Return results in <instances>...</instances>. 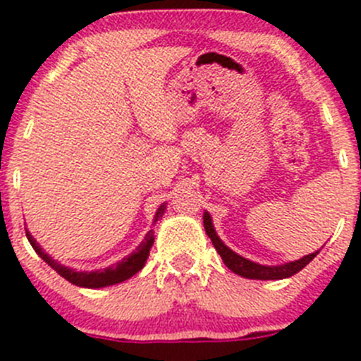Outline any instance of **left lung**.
<instances>
[{"mask_svg": "<svg viewBox=\"0 0 361 361\" xmlns=\"http://www.w3.org/2000/svg\"><path fill=\"white\" fill-rule=\"evenodd\" d=\"M204 228L205 234L209 235V239L214 245L216 252L219 253L221 260L225 262V266L228 267L232 273L239 274L243 278H250V280H283V278H289L293 274H296L298 271L303 269L310 260H314V257L319 252L310 253V255H305L298 260H290L286 264H278V266H266V264L253 262V260L246 259V257L239 255L234 250H230L225 243L219 239L218 232H216L214 225H212V218L207 211L204 212Z\"/></svg>", "mask_w": 361, "mask_h": 361, "instance_id": "8db88e82", "label": "left lung"}]
</instances>
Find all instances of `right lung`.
<instances>
[{"label": "right lung", "mask_w": 361, "mask_h": 361, "mask_svg": "<svg viewBox=\"0 0 361 361\" xmlns=\"http://www.w3.org/2000/svg\"><path fill=\"white\" fill-rule=\"evenodd\" d=\"M164 211H166V202L159 205V209L154 214L152 225H156V221H159L163 218ZM26 238H28L30 245L33 246L37 253H39L40 259L46 264H49L54 271H56L60 276H63L65 280H68L71 283L78 287H85V289H102V287L116 286L120 281L129 280L131 276H135L138 271L143 269L147 259H149L150 248L154 245V230H149L145 234V239L138 245V248L135 252H131L127 257H123L118 262L111 264L108 267H102V269H94V271H78L74 267H68L60 264L58 260H54V257H51L42 246L37 243V239L30 234V230L26 228Z\"/></svg>", "instance_id": "1"}]
</instances>
